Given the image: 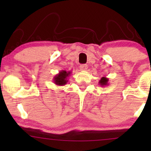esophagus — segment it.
Wrapping results in <instances>:
<instances>
[{"label":"esophagus","mask_w":151,"mask_h":151,"mask_svg":"<svg viewBox=\"0 0 151 151\" xmlns=\"http://www.w3.org/2000/svg\"><path fill=\"white\" fill-rule=\"evenodd\" d=\"M87 65H80V67H79V69H80V70L81 71H86L87 70Z\"/></svg>","instance_id":"34e87169"}]
</instances>
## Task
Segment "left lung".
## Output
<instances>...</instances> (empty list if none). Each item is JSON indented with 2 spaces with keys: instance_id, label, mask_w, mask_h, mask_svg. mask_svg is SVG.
<instances>
[{
  "instance_id": "1",
  "label": "left lung",
  "mask_w": 151,
  "mask_h": 151,
  "mask_svg": "<svg viewBox=\"0 0 151 151\" xmlns=\"http://www.w3.org/2000/svg\"><path fill=\"white\" fill-rule=\"evenodd\" d=\"M108 81H109L108 78L103 77L101 78L100 81H99V85H101V86H105L109 85Z\"/></svg>"
}]
</instances>
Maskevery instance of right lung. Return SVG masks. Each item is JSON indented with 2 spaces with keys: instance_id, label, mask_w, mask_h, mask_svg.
Listing matches in <instances>:
<instances>
[{
  "instance_id": "obj_1",
  "label": "right lung",
  "mask_w": 151,
  "mask_h": 151,
  "mask_svg": "<svg viewBox=\"0 0 151 151\" xmlns=\"http://www.w3.org/2000/svg\"><path fill=\"white\" fill-rule=\"evenodd\" d=\"M72 72H67L65 70L60 71L58 74H57L53 78V81L56 85L64 86L68 82V77L70 76Z\"/></svg>"
}]
</instances>
